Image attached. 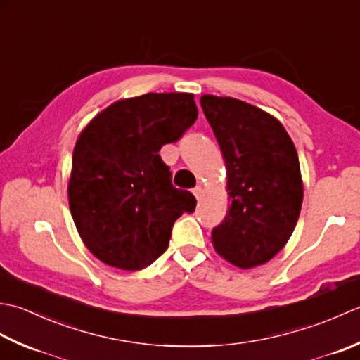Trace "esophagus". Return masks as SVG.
Returning <instances> with one entry per match:
<instances>
[{
  "mask_svg": "<svg viewBox=\"0 0 360 360\" xmlns=\"http://www.w3.org/2000/svg\"><path fill=\"white\" fill-rule=\"evenodd\" d=\"M202 193H203L202 186H195V188H193V194L197 197V199H200V197H202Z\"/></svg>",
  "mask_w": 360,
  "mask_h": 360,
  "instance_id": "esophagus-1",
  "label": "esophagus"
}]
</instances>
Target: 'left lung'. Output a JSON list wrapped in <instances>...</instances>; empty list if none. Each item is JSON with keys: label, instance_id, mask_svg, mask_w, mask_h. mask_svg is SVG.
Here are the masks:
<instances>
[{"label": "left lung", "instance_id": "1", "mask_svg": "<svg viewBox=\"0 0 360 360\" xmlns=\"http://www.w3.org/2000/svg\"><path fill=\"white\" fill-rule=\"evenodd\" d=\"M200 104L224 153L231 202L211 231L212 245L236 267L261 266L285 245L302 210L297 149L281 122L258 107L211 94Z\"/></svg>", "mask_w": 360, "mask_h": 360}]
</instances>
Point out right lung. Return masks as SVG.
Listing matches in <instances>:
<instances>
[{
	"instance_id": "obj_1",
	"label": "right lung",
	"mask_w": 360,
	"mask_h": 360,
	"mask_svg": "<svg viewBox=\"0 0 360 360\" xmlns=\"http://www.w3.org/2000/svg\"><path fill=\"white\" fill-rule=\"evenodd\" d=\"M188 93H148L118 101L80 134L68 185L84 244L108 266L141 270L169 245L174 222L195 197L172 185L160 149L197 120Z\"/></svg>"
}]
</instances>
